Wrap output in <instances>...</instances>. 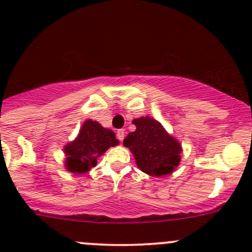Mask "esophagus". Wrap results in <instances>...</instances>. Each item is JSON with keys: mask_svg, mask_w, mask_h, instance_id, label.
<instances>
[{"mask_svg": "<svg viewBox=\"0 0 252 252\" xmlns=\"http://www.w3.org/2000/svg\"><path fill=\"white\" fill-rule=\"evenodd\" d=\"M124 136H126V131H124V129H119V130H117V138H118L119 141H123Z\"/></svg>", "mask_w": 252, "mask_h": 252, "instance_id": "1", "label": "esophagus"}]
</instances>
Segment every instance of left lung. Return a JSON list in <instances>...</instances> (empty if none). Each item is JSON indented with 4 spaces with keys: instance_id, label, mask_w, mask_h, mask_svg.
I'll list each match as a JSON object with an SVG mask.
<instances>
[{
    "instance_id": "8db88e82",
    "label": "left lung",
    "mask_w": 252,
    "mask_h": 252,
    "mask_svg": "<svg viewBox=\"0 0 252 252\" xmlns=\"http://www.w3.org/2000/svg\"><path fill=\"white\" fill-rule=\"evenodd\" d=\"M133 124L135 131L128 134L123 145L134 155L140 171L152 177L173 173L182 158L180 142L149 116L134 119Z\"/></svg>"
}]
</instances>
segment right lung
Wrapping results in <instances>:
<instances>
[{
	"label": "right lung",
	"mask_w": 252,
	"mask_h": 252,
	"mask_svg": "<svg viewBox=\"0 0 252 252\" xmlns=\"http://www.w3.org/2000/svg\"><path fill=\"white\" fill-rule=\"evenodd\" d=\"M119 141L111 129L103 128L98 122L86 119L77 138L64 145V167L70 173H88L97 164V158Z\"/></svg>",
	"instance_id": "right-lung-1"
}]
</instances>
